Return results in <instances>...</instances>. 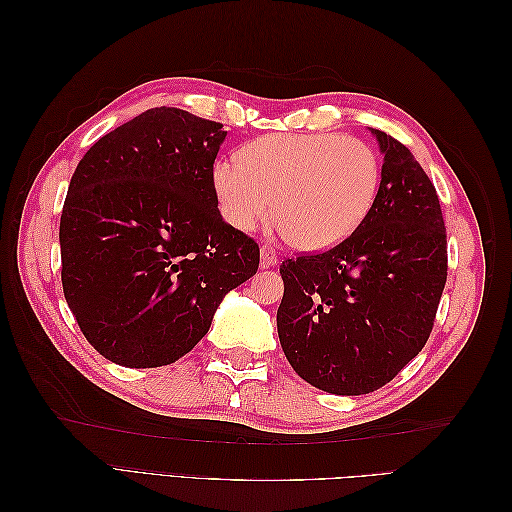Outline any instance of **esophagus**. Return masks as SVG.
Here are the masks:
<instances>
[{
	"label": "esophagus",
	"mask_w": 512,
	"mask_h": 512,
	"mask_svg": "<svg viewBox=\"0 0 512 512\" xmlns=\"http://www.w3.org/2000/svg\"><path fill=\"white\" fill-rule=\"evenodd\" d=\"M277 260H280V256H277L275 247H271L267 243L260 247V265L262 267H273V265H277Z\"/></svg>",
	"instance_id": "esophagus-1"
}]
</instances>
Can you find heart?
Masks as SVG:
<instances>
[{"label": "heart", "mask_w": 512, "mask_h": 512, "mask_svg": "<svg viewBox=\"0 0 512 512\" xmlns=\"http://www.w3.org/2000/svg\"><path fill=\"white\" fill-rule=\"evenodd\" d=\"M376 149L342 134H269L241 160L213 166L222 218L237 230L282 224L286 239L305 252L327 250L361 226L380 192Z\"/></svg>", "instance_id": "obj_1"}]
</instances>
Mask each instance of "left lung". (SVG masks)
Masks as SVG:
<instances>
[{
    "label": "left lung",
    "mask_w": 512,
    "mask_h": 512,
    "mask_svg": "<svg viewBox=\"0 0 512 512\" xmlns=\"http://www.w3.org/2000/svg\"><path fill=\"white\" fill-rule=\"evenodd\" d=\"M380 192L350 237L286 258L277 333L316 389L363 395L391 382L427 344L446 284L440 200L410 149L382 130Z\"/></svg>",
    "instance_id": "8db88e82"
}]
</instances>
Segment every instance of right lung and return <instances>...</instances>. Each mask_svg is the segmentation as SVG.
Returning <instances> with one entry per match:
<instances>
[{
    "mask_svg": "<svg viewBox=\"0 0 512 512\" xmlns=\"http://www.w3.org/2000/svg\"><path fill=\"white\" fill-rule=\"evenodd\" d=\"M224 138L218 121L149 108L76 166L59 224L61 284L104 359L175 363L207 335L224 294L258 271V243L218 211Z\"/></svg>",
    "mask_w": 512,
    "mask_h": 512,
    "instance_id": "add662e5",
    "label": "right lung"
}]
</instances>
